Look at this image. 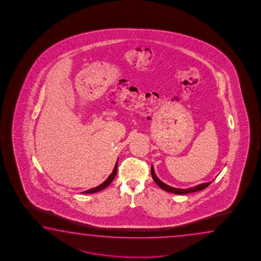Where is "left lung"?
I'll return each mask as SVG.
<instances>
[{
	"label": "left lung",
	"mask_w": 261,
	"mask_h": 261,
	"mask_svg": "<svg viewBox=\"0 0 261 261\" xmlns=\"http://www.w3.org/2000/svg\"><path fill=\"white\" fill-rule=\"evenodd\" d=\"M150 172H151V176L153 178L155 182H156L163 190L169 192V193H172V194H175V195H186V194H189V193H194V192H198V191L203 190V189H205V188L212 182V181H208V182H203V184L194 186V187H190V188H187V189H181V188L172 187V186L164 184V181H161L159 178L156 176L154 169H153L152 165H151Z\"/></svg>",
	"instance_id": "1"
}]
</instances>
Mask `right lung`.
<instances>
[{
  "mask_svg": "<svg viewBox=\"0 0 261 261\" xmlns=\"http://www.w3.org/2000/svg\"><path fill=\"white\" fill-rule=\"evenodd\" d=\"M117 170H118V162L116 163L114 170H113L112 172H111V175L107 178L106 181H103L101 185H99V186H97V187H94V188H91V189H89V190L82 192V194H94V193H97V192H99V191L105 189L107 186H109L111 185V181H113V179L115 178L116 173H117Z\"/></svg>",
  "mask_w": 261,
  "mask_h": 261,
  "instance_id": "obj_1",
  "label": "right lung"
}]
</instances>
